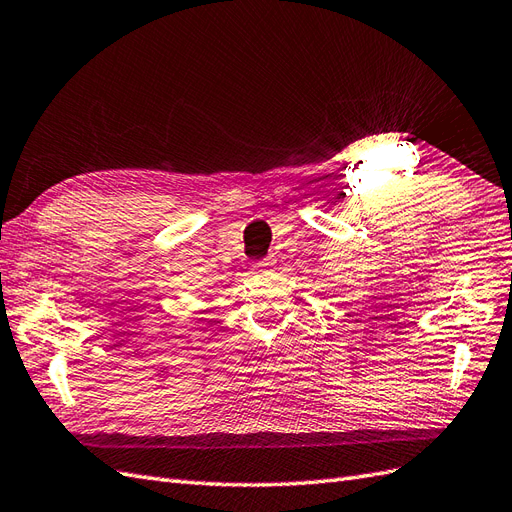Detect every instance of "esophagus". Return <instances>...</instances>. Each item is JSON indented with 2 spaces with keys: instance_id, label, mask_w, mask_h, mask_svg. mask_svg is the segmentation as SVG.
I'll list each match as a JSON object with an SVG mask.
<instances>
[{
  "instance_id": "esophagus-1",
  "label": "esophagus",
  "mask_w": 512,
  "mask_h": 512,
  "mask_svg": "<svg viewBox=\"0 0 512 512\" xmlns=\"http://www.w3.org/2000/svg\"><path fill=\"white\" fill-rule=\"evenodd\" d=\"M256 265H258V267H265V269H267V267H271V265H273V260H271V258H262L260 262H256Z\"/></svg>"
}]
</instances>
